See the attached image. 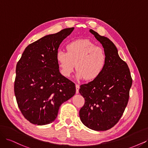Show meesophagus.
<instances>
[{"label": "esophagus", "instance_id": "obj_1", "mask_svg": "<svg viewBox=\"0 0 148 148\" xmlns=\"http://www.w3.org/2000/svg\"><path fill=\"white\" fill-rule=\"evenodd\" d=\"M76 93L78 94L79 93V84H76Z\"/></svg>", "mask_w": 148, "mask_h": 148}]
</instances>
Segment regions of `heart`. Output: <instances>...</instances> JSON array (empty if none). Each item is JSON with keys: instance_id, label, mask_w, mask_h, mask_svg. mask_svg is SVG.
<instances>
[{"instance_id": "b5f03b06", "label": "heart", "mask_w": 148, "mask_h": 148, "mask_svg": "<svg viewBox=\"0 0 148 148\" xmlns=\"http://www.w3.org/2000/svg\"><path fill=\"white\" fill-rule=\"evenodd\" d=\"M66 52L59 50L56 59L61 73L69 77L75 68L77 78L92 81L104 71L107 63V56L102 48L96 46L88 39H80L69 42Z\"/></svg>"}]
</instances>
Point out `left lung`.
Returning <instances> with one entry per match:
<instances>
[{"label":"left lung","mask_w":148,"mask_h":148,"mask_svg":"<svg viewBox=\"0 0 148 148\" xmlns=\"http://www.w3.org/2000/svg\"><path fill=\"white\" fill-rule=\"evenodd\" d=\"M89 32L104 47L107 63L99 77L80 86L79 92L85 102L79 114L88 128L105 131L113 127L123 115L128 102L132 78L128 65L119 57L115 44L92 29Z\"/></svg>","instance_id":"left-lung-1"}]
</instances>
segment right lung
Returning a JSON list of instances; mask_svg holds the SVG:
<instances>
[{"label": "right lung", "instance_id": "1", "mask_svg": "<svg viewBox=\"0 0 148 148\" xmlns=\"http://www.w3.org/2000/svg\"><path fill=\"white\" fill-rule=\"evenodd\" d=\"M73 29L65 28L30 44L18 62L15 95L21 112L31 123L53 122L61 104L75 95V83L61 75L56 59L60 44Z\"/></svg>", "mask_w": 148, "mask_h": 148}]
</instances>
